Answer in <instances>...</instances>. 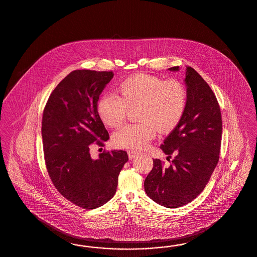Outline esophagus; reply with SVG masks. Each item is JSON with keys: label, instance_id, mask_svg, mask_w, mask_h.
<instances>
[{"label": "esophagus", "instance_id": "34e87169", "mask_svg": "<svg viewBox=\"0 0 257 257\" xmlns=\"http://www.w3.org/2000/svg\"><path fill=\"white\" fill-rule=\"evenodd\" d=\"M140 154L138 152H135V151H129L128 152V157H129V160H133L135 158H137Z\"/></svg>", "mask_w": 257, "mask_h": 257}]
</instances>
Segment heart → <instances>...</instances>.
Masks as SVG:
<instances>
[{
	"instance_id": "b5f03b06",
	"label": "heart",
	"mask_w": 257,
	"mask_h": 257,
	"mask_svg": "<svg viewBox=\"0 0 257 257\" xmlns=\"http://www.w3.org/2000/svg\"><path fill=\"white\" fill-rule=\"evenodd\" d=\"M118 97L105 94L97 102L102 122L117 128L126 118L128 109L138 108V123L129 124L113 135L116 147L142 150L160 134L172 132L180 122L187 103L186 87L177 80H165L158 76L136 74L121 81Z\"/></svg>"
}]
</instances>
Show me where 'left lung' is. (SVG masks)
<instances>
[{
    "instance_id": "left-lung-1",
    "label": "left lung",
    "mask_w": 257,
    "mask_h": 257,
    "mask_svg": "<svg viewBox=\"0 0 257 257\" xmlns=\"http://www.w3.org/2000/svg\"><path fill=\"white\" fill-rule=\"evenodd\" d=\"M178 71L179 67L169 68ZM187 103L177 127L160 146L172 164L163 168L160 160L145 178L144 189L155 202L166 208H178L193 201L204 190L216 167L221 146L220 107L209 84L186 67Z\"/></svg>"
}]
</instances>
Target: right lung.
<instances>
[{
	"mask_svg": "<svg viewBox=\"0 0 257 257\" xmlns=\"http://www.w3.org/2000/svg\"><path fill=\"white\" fill-rule=\"evenodd\" d=\"M112 71H72L57 85L43 114L42 137L48 175L59 193L80 208L96 209L115 194L118 175L128 160L125 151L90 156L92 143L109 140L97 113L99 95Z\"/></svg>",
	"mask_w": 257,
	"mask_h": 257,
	"instance_id": "obj_1",
	"label": "right lung"
}]
</instances>
